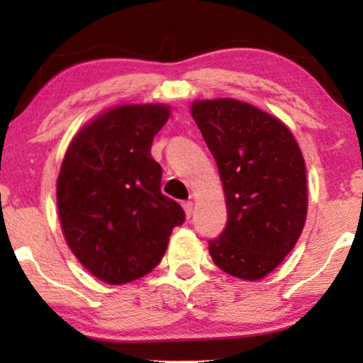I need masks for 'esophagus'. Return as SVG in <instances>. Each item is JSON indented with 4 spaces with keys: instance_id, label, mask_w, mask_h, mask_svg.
Instances as JSON below:
<instances>
[{
    "instance_id": "1",
    "label": "esophagus",
    "mask_w": 363,
    "mask_h": 363,
    "mask_svg": "<svg viewBox=\"0 0 363 363\" xmlns=\"http://www.w3.org/2000/svg\"><path fill=\"white\" fill-rule=\"evenodd\" d=\"M183 210H185L186 218H190L191 213H193V203H191V201H185V203H183Z\"/></svg>"
}]
</instances>
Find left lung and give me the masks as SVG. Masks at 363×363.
Instances as JSON below:
<instances>
[{
    "instance_id": "left-lung-1",
    "label": "left lung",
    "mask_w": 363,
    "mask_h": 363,
    "mask_svg": "<svg viewBox=\"0 0 363 363\" xmlns=\"http://www.w3.org/2000/svg\"><path fill=\"white\" fill-rule=\"evenodd\" d=\"M225 188L228 223L210 255L228 274L257 281L281 264L307 215L306 163L279 118L236 99L191 106Z\"/></svg>"
}]
</instances>
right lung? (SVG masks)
Segmentation results:
<instances>
[{"instance_id":"1","label":"right lung","mask_w":363,"mask_h":363,"mask_svg":"<svg viewBox=\"0 0 363 363\" xmlns=\"http://www.w3.org/2000/svg\"><path fill=\"white\" fill-rule=\"evenodd\" d=\"M170 117L162 104L121 106L74 137L57 177V211L66 242L107 284L148 274L165 255L185 211L160 190L153 137Z\"/></svg>"}]
</instances>
